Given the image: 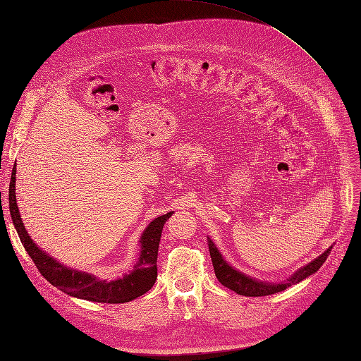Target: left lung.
<instances>
[{
  "label": "left lung",
  "instance_id": "1",
  "mask_svg": "<svg viewBox=\"0 0 361 361\" xmlns=\"http://www.w3.org/2000/svg\"><path fill=\"white\" fill-rule=\"evenodd\" d=\"M207 245H209V253H211L212 265H214V271L218 281L231 290L239 295H244V297H267V295L277 293L288 289L292 285H297V283L314 274V272L322 267V264L326 260V257H329L330 251L333 248V247L326 248L319 257H316L314 260L310 262V264L304 265L297 272H293V274L285 281L269 283V281H260L257 279H251L250 276H245L243 272H239L233 267H231V264H227L224 260L220 250L216 248V245L212 243L211 238H207Z\"/></svg>",
  "mask_w": 361,
  "mask_h": 361
}]
</instances>
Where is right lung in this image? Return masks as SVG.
Segmentation results:
<instances>
[{"mask_svg":"<svg viewBox=\"0 0 361 361\" xmlns=\"http://www.w3.org/2000/svg\"><path fill=\"white\" fill-rule=\"evenodd\" d=\"M16 166L12 170V178H10L8 187V207L12 221L15 224L16 232L19 235L20 243H23L27 253L31 260L35 262L36 268L40 271V274L45 277L52 286L63 290L64 293L71 295L75 298H81L94 302H106V304H120L133 301L141 295L146 293L155 285L158 269H157V259H158V247L162 233V227L170 218L173 212L161 215L155 218L146 228L143 235L140 238V256L138 262L134 265V271L125 274L122 279L116 280H101L94 277L89 272L76 271L72 268L64 267L57 262L45 251L40 250L30 235L25 231V226L20 220V214L16 204Z\"/></svg>","mask_w":361,"mask_h":361,"instance_id":"obj_1","label":"right lung"}]
</instances>
